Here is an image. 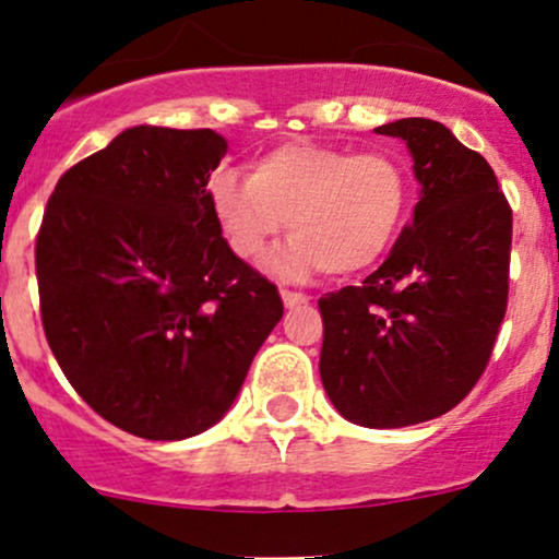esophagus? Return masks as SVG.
I'll return each mask as SVG.
<instances>
[{"label": "esophagus", "instance_id": "1", "mask_svg": "<svg viewBox=\"0 0 559 559\" xmlns=\"http://www.w3.org/2000/svg\"><path fill=\"white\" fill-rule=\"evenodd\" d=\"M281 299H284L286 308H299V305L308 302V297L299 295V292H289V289H281Z\"/></svg>", "mask_w": 559, "mask_h": 559}]
</instances>
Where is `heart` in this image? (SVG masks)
I'll return each instance as SVG.
<instances>
[{
  "label": "heart",
  "instance_id": "b5f03b06",
  "mask_svg": "<svg viewBox=\"0 0 559 559\" xmlns=\"http://www.w3.org/2000/svg\"><path fill=\"white\" fill-rule=\"evenodd\" d=\"M209 201L238 260H260L289 225L295 238L267 260L273 273L308 278L324 270L345 278L391 249L409 209V176L388 152L286 141L254 157L249 176L216 174Z\"/></svg>",
  "mask_w": 559,
  "mask_h": 559
}]
</instances>
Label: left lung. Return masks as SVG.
<instances>
[{"instance_id": "left-lung-1", "label": "left lung", "mask_w": 559, "mask_h": 559, "mask_svg": "<svg viewBox=\"0 0 559 559\" xmlns=\"http://www.w3.org/2000/svg\"><path fill=\"white\" fill-rule=\"evenodd\" d=\"M374 131L407 144L420 198L388 260L319 299V372L345 420L402 428L448 413L485 372L507 313L512 209L485 157L442 122Z\"/></svg>"}]
</instances>
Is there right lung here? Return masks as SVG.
Listing matches in <instances>:
<instances>
[{
    "label": "right lung",
    "instance_id": "add662e5",
    "mask_svg": "<svg viewBox=\"0 0 559 559\" xmlns=\"http://www.w3.org/2000/svg\"><path fill=\"white\" fill-rule=\"evenodd\" d=\"M219 133L136 126L58 179L37 235L45 337L111 426L176 442L225 418L284 316L209 201Z\"/></svg>",
    "mask_w": 559,
    "mask_h": 559
}]
</instances>
